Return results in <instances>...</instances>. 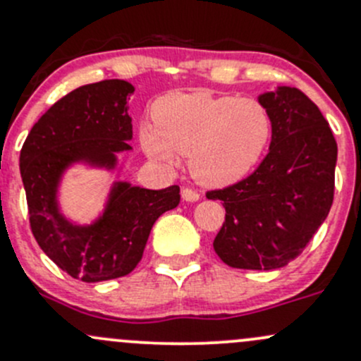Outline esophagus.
Listing matches in <instances>:
<instances>
[{"label": "esophagus", "mask_w": 361, "mask_h": 361, "mask_svg": "<svg viewBox=\"0 0 361 361\" xmlns=\"http://www.w3.org/2000/svg\"><path fill=\"white\" fill-rule=\"evenodd\" d=\"M181 199H183L185 202H197V200L200 199V195L195 190H192V188H183V190H181Z\"/></svg>", "instance_id": "1"}]
</instances>
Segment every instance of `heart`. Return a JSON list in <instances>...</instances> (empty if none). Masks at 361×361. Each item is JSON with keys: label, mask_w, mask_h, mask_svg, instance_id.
<instances>
[{"label": "heart", "mask_w": 361, "mask_h": 361, "mask_svg": "<svg viewBox=\"0 0 361 361\" xmlns=\"http://www.w3.org/2000/svg\"><path fill=\"white\" fill-rule=\"evenodd\" d=\"M155 128H142L140 143L150 159L173 162L188 155L192 176L209 188L247 178L267 154L271 114L256 98L207 91L171 93L155 102Z\"/></svg>", "instance_id": "heart-1"}]
</instances>
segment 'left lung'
<instances>
[{"instance_id":"left-lung-1","label":"left lung","mask_w":361,"mask_h":361,"mask_svg":"<svg viewBox=\"0 0 361 361\" xmlns=\"http://www.w3.org/2000/svg\"><path fill=\"white\" fill-rule=\"evenodd\" d=\"M273 119L268 155L245 180L207 193L226 216L212 247L240 270H276L302 252L331 211L337 143L320 109L289 86L257 97Z\"/></svg>"}]
</instances>
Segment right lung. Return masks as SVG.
<instances>
[{
	"label": "right lung",
	"mask_w": 361,
	"mask_h": 361,
	"mask_svg": "<svg viewBox=\"0 0 361 361\" xmlns=\"http://www.w3.org/2000/svg\"><path fill=\"white\" fill-rule=\"evenodd\" d=\"M133 93L123 79L79 86L39 117L20 150L34 238L60 270L88 283L135 270L154 223L180 204L176 185L149 190L114 181L91 221H75L62 209L60 192L72 168L116 171L119 154L131 150Z\"/></svg>",
	"instance_id": "right-lung-1"
}]
</instances>
